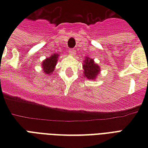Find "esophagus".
Masks as SVG:
<instances>
[{"label": "esophagus", "instance_id": "esophagus-1", "mask_svg": "<svg viewBox=\"0 0 148 148\" xmlns=\"http://www.w3.org/2000/svg\"><path fill=\"white\" fill-rule=\"evenodd\" d=\"M75 50H74V49H70L69 50V54L71 55H75Z\"/></svg>", "mask_w": 148, "mask_h": 148}]
</instances>
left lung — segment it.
I'll list each match as a JSON object with an SVG mask.
<instances>
[{
  "mask_svg": "<svg viewBox=\"0 0 148 148\" xmlns=\"http://www.w3.org/2000/svg\"><path fill=\"white\" fill-rule=\"evenodd\" d=\"M84 75L88 79H95L97 75H98L100 72V67L94 62L93 59L89 58L88 57L86 58V60H84Z\"/></svg>",
  "mask_w": 148,
  "mask_h": 148,
  "instance_id": "left-lung-1",
  "label": "left lung"
}]
</instances>
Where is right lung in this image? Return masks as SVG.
Instances as JSON below:
<instances>
[{"label":"right lung","mask_w":148,"mask_h":148,"mask_svg":"<svg viewBox=\"0 0 148 148\" xmlns=\"http://www.w3.org/2000/svg\"><path fill=\"white\" fill-rule=\"evenodd\" d=\"M58 55L55 54L50 56L48 58H47L46 60L42 62V68H43V72L47 74H51V73L53 72L54 69L57 61H58Z\"/></svg>","instance_id":"right-lung-1"}]
</instances>
